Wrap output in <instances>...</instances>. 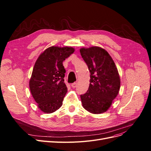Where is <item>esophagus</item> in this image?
Here are the masks:
<instances>
[{
  "label": "esophagus",
  "instance_id": "obj_1",
  "mask_svg": "<svg viewBox=\"0 0 151 151\" xmlns=\"http://www.w3.org/2000/svg\"><path fill=\"white\" fill-rule=\"evenodd\" d=\"M71 86H72V88H75L77 86V83H72V84H71Z\"/></svg>",
  "mask_w": 151,
  "mask_h": 151
}]
</instances>
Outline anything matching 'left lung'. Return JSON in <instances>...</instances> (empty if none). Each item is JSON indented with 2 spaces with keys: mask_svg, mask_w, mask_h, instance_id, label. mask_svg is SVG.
<instances>
[{
  "mask_svg": "<svg viewBox=\"0 0 151 151\" xmlns=\"http://www.w3.org/2000/svg\"><path fill=\"white\" fill-rule=\"evenodd\" d=\"M80 53L91 73L89 89L81 95L83 106L90 113H104L119 93L120 79L117 68L111 56L102 48H82Z\"/></svg>",
  "mask_w": 151,
  "mask_h": 151,
  "instance_id": "obj_1",
  "label": "left lung"
}]
</instances>
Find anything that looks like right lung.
I'll return each mask as SVG.
<instances>
[{"mask_svg": "<svg viewBox=\"0 0 151 151\" xmlns=\"http://www.w3.org/2000/svg\"><path fill=\"white\" fill-rule=\"evenodd\" d=\"M74 50L67 47H49L35 62L29 88L39 108L44 113H53L62 105L67 92L63 79L65 70L62 62Z\"/></svg>", "mask_w": 151, "mask_h": 151, "instance_id": "1", "label": "right lung"}]
</instances>
